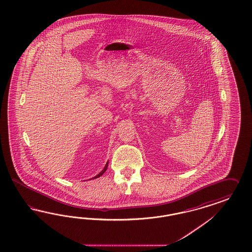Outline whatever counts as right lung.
I'll return each instance as SVG.
<instances>
[{"label":"right lung","mask_w":252,"mask_h":252,"mask_svg":"<svg viewBox=\"0 0 252 252\" xmlns=\"http://www.w3.org/2000/svg\"><path fill=\"white\" fill-rule=\"evenodd\" d=\"M107 167H108V161H107V163L105 164L104 168H103V169H102V170L99 172V174H98L97 176H94V177H93V179H95V178H98V177H99V176H102V175L105 173V171L107 170Z\"/></svg>","instance_id":"add662e5"}]
</instances>
